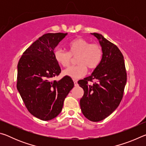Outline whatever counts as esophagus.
<instances>
[{"label":"esophagus","mask_w":146,"mask_h":146,"mask_svg":"<svg viewBox=\"0 0 146 146\" xmlns=\"http://www.w3.org/2000/svg\"><path fill=\"white\" fill-rule=\"evenodd\" d=\"M73 82H74V84H75V86H78L77 80H73Z\"/></svg>","instance_id":"esophagus-1"}]
</instances>
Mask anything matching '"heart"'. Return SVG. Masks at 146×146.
<instances>
[{"label":"heart","mask_w":146,"mask_h":146,"mask_svg":"<svg viewBox=\"0 0 146 146\" xmlns=\"http://www.w3.org/2000/svg\"><path fill=\"white\" fill-rule=\"evenodd\" d=\"M68 52L57 48L54 51V58L59 65L66 68L70 65L73 58H76V66L66 69L63 75L73 79L80 78L87 73V68L94 70L99 65L102 58V49L98 44H91L83 38L70 41L67 45Z\"/></svg>","instance_id":"heart-1"}]
</instances>
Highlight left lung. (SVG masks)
Masks as SVG:
<instances>
[{"mask_svg": "<svg viewBox=\"0 0 146 146\" xmlns=\"http://www.w3.org/2000/svg\"><path fill=\"white\" fill-rule=\"evenodd\" d=\"M102 47V58L91 75L78 84L83 88L84 95L80 100L83 115L92 122H99L110 115L122 99L127 81L123 56L118 47L99 33H93ZM97 82L93 85L88 82Z\"/></svg>", "mask_w": 146, "mask_h": 146, "instance_id": "obj_1", "label": "left lung"}]
</instances>
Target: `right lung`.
<instances>
[{"instance_id": "obj_1", "label": "right lung", "mask_w": 146, "mask_h": 146, "mask_svg": "<svg viewBox=\"0 0 146 146\" xmlns=\"http://www.w3.org/2000/svg\"><path fill=\"white\" fill-rule=\"evenodd\" d=\"M68 33H46L23 53L17 66V88L29 112L42 120L55 118L74 82L65 76L51 80L61 72L54 49Z\"/></svg>"}]
</instances>
